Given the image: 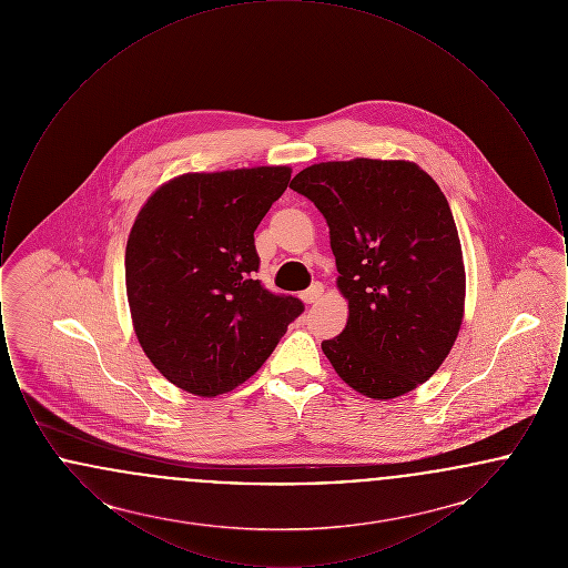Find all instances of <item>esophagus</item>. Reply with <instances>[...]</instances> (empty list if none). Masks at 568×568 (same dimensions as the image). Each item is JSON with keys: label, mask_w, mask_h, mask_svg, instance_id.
Here are the masks:
<instances>
[{"label": "esophagus", "mask_w": 568, "mask_h": 568, "mask_svg": "<svg viewBox=\"0 0 568 568\" xmlns=\"http://www.w3.org/2000/svg\"><path fill=\"white\" fill-rule=\"evenodd\" d=\"M324 294V285L322 283H313L308 290H304L300 297L306 302V304H313V302H317L320 297Z\"/></svg>", "instance_id": "obj_1"}]
</instances>
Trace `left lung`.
Masks as SVG:
<instances>
[{
    "label": "left lung",
    "instance_id": "8db88e82",
    "mask_svg": "<svg viewBox=\"0 0 568 568\" xmlns=\"http://www.w3.org/2000/svg\"><path fill=\"white\" fill-rule=\"evenodd\" d=\"M329 227L345 329L322 343L338 377L387 400L433 377L464 313V264L447 197L415 163H315L294 176Z\"/></svg>",
    "mask_w": 568,
    "mask_h": 568
}]
</instances>
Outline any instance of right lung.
<instances>
[{
  "label": "right lung",
  "instance_id": "1",
  "mask_svg": "<svg viewBox=\"0 0 568 568\" xmlns=\"http://www.w3.org/2000/svg\"><path fill=\"white\" fill-rule=\"evenodd\" d=\"M290 179L285 165L183 174L138 213L125 251L135 336L176 387L209 398L234 389L302 315V300L257 278L253 236Z\"/></svg>",
  "mask_w": 568,
  "mask_h": 568
}]
</instances>
